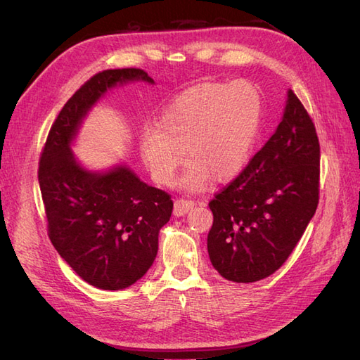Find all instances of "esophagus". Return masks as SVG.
I'll list each match as a JSON object with an SVG mask.
<instances>
[{"mask_svg": "<svg viewBox=\"0 0 360 360\" xmlns=\"http://www.w3.org/2000/svg\"><path fill=\"white\" fill-rule=\"evenodd\" d=\"M195 206V203L192 200H183V198H177L174 203V215L175 217H183L186 215L189 210Z\"/></svg>", "mask_w": 360, "mask_h": 360, "instance_id": "obj_1", "label": "esophagus"}]
</instances>
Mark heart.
<instances>
[{"mask_svg": "<svg viewBox=\"0 0 360 360\" xmlns=\"http://www.w3.org/2000/svg\"><path fill=\"white\" fill-rule=\"evenodd\" d=\"M262 102L248 82H205L183 91L140 136V155L151 177L171 185L183 163L191 162L180 186L203 191L210 179L229 181L241 172L261 128Z\"/></svg>", "mask_w": 360, "mask_h": 360, "instance_id": "1", "label": "heart"}]
</instances>
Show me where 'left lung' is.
I'll list each match as a JSON object with an SVG mask.
<instances>
[{
    "instance_id": "8db88e82",
    "label": "left lung",
    "mask_w": 360,
    "mask_h": 360,
    "mask_svg": "<svg viewBox=\"0 0 360 360\" xmlns=\"http://www.w3.org/2000/svg\"><path fill=\"white\" fill-rule=\"evenodd\" d=\"M319 159L316 128L288 90L275 134L209 203L207 252L223 278L255 283L284 264L316 212Z\"/></svg>"
}]
</instances>
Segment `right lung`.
Listing matches in <instances>:
<instances>
[{
  "label": "right lung",
  "mask_w": 360,
  "mask_h": 360,
  "mask_svg": "<svg viewBox=\"0 0 360 360\" xmlns=\"http://www.w3.org/2000/svg\"><path fill=\"white\" fill-rule=\"evenodd\" d=\"M129 82L155 84L140 68L105 70L86 81L51 125L38 171L51 244L85 283L102 290H124L150 270L174 206L125 162L96 171L73 153L93 107Z\"/></svg>",
  "instance_id": "add662e5"
}]
</instances>
